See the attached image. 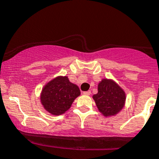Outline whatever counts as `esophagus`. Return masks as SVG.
<instances>
[{"label":"esophagus","mask_w":159,"mask_h":159,"mask_svg":"<svg viewBox=\"0 0 159 159\" xmlns=\"http://www.w3.org/2000/svg\"><path fill=\"white\" fill-rule=\"evenodd\" d=\"M83 95H91V91H84Z\"/></svg>","instance_id":"obj_1"}]
</instances>
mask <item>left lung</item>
Returning <instances> with one entry per match:
<instances>
[{"instance_id": "1", "label": "left lung", "mask_w": 159, "mask_h": 159, "mask_svg": "<svg viewBox=\"0 0 159 159\" xmlns=\"http://www.w3.org/2000/svg\"><path fill=\"white\" fill-rule=\"evenodd\" d=\"M104 117L115 116L125 106L126 93L113 79L104 78L98 84V93L92 96Z\"/></svg>"}]
</instances>
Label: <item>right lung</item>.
<instances>
[{
  "mask_svg": "<svg viewBox=\"0 0 159 159\" xmlns=\"http://www.w3.org/2000/svg\"><path fill=\"white\" fill-rule=\"evenodd\" d=\"M80 95L78 86L72 83L67 76H58L43 86L40 100L48 113L59 116L70 109L74 100Z\"/></svg>",
  "mask_w": 159,
  "mask_h": 159,
  "instance_id": "right-lung-1",
  "label": "right lung"
}]
</instances>
